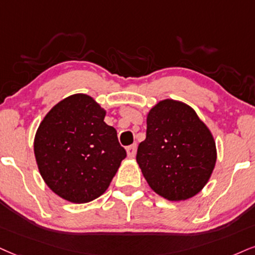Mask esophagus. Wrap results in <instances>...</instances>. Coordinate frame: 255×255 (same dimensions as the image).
Returning a JSON list of instances; mask_svg holds the SVG:
<instances>
[{
  "instance_id": "34e87169",
  "label": "esophagus",
  "mask_w": 255,
  "mask_h": 255,
  "mask_svg": "<svg viewBox=\"0 0 255 255\" xmlns=\"http://www.w3.org/2000/svg\"><path fill=\"white\" fill-rule=\"evenodd\" d=\"M136 151H137V144H132V145H130V146L127 147L128 156L131 157V158L136 156Z\"/></svg>"
}]
</instances>
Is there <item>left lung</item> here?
I'll return each instance as SVG.
<instances>
[{
    "label": "left lung",
    "instance_id": "8db88e82",
    "mask_svg": "<svg viewBox=\"0 0 255 255\" xmlns=\"http://www.w3.org/2000/svg\"><path fill=\"white\" fill-rule=\"evenodd\" d=\"M137 163L150 188L169 201L196 195L216 162L214 138L190 106L159 102L146 118V138L138 145Z\"/></svg>",
    "mask_w": 255,
    "mask_h": 255
}]
</instances>
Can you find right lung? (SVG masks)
Returning <instances> with one entry per match:
<instances>
[{"label":"right lung","mask_w":255,"mask_h":255,"mask_svg":"<svg viewBox=\"0 0 255 255\" xmlns=\"http://www.w3.org/2000/svg\"><path fill=\"white\" fill-rule=\"evenodd\" d=\"M105 115L90 96L73 94L56 104L37 128L34 153L40 174L70 202L86 203L105 193L127 157Z\"/></svg>","instance_id":"obj_1"}]
</instances>
